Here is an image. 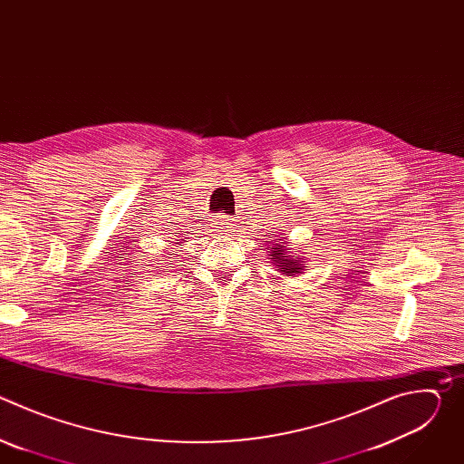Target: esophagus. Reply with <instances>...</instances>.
Listing matches in <instances>:
<instances>
[{
    "mask_svg": "<svg viewBox=\"0 0 464 464\" xmlns=\"http://www.w3.org/2000/svg\"><path fill=\"white\" fill-rule=\"evenodd\" d=\"M215 227L217 231H220L222 235H229L233 231V222L226 217H217V222H215Z\"/></svg>",
    "mask_w": 464,
    "mask_h": 464,
    "instance_id": "1",
    "label": "esophagus"
}]
</instances>
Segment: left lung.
Returning <instances> with one entry per match:
<instances>
[{
    "label": "left lung",
    "instance_id": "1",
    "mask_svg": "<svg viewBox=\"0 0 464 464\" xmlns=\"http://www.w3.org/2000/svg\"><path fill=\"white\" fill-rule=\"evenodd\" d=\"M281 240V238H279ZM276 244L270 247V258H272V262H274V266H277V270L283 274V276H299V274H303L308 266H306V256H303V255H299V256H295L294 253H290L283 244L285 242H280L279 245ZM268 249V247H266Z\"/></svg>",
    "mask_w": 464,
    "mask_h": 464
}]
</instances>
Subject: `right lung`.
Segmentation results:
<instances>
[{
    "label": "right lung",
    "mask_w": 464,
    "mask_h": 464,
    "mask_svg": "<svg viewBox=\"0 0 464 464\" xmlns=\"http://www.w3.org/2000/svg\"><path fill=\"white\" fill-rule=\"evenodd\" d=\"M172 255H174V253H172Z\"/></svg>",
    "instance_id": "1"
}]
</instances>
